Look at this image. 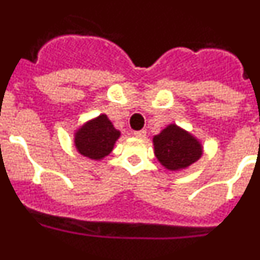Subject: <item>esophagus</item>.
I'll use <instances>...</instances> for the list:
<instances>
[{
    "label": "esophagus",
    "mask_w": 260,
    "mask_h": 260,
    "mask_svg": "<svg viewBox=\"0 0 260 260\" xmlns=\"http://www.w3.org/2000/svg\"><path fill=\"white\" fill-rule=\"evenodd\" d=\"M134 135L137 138H146L147 132L146 130H138V132H134Z\"/></svg>",
    "instance_id": "obj_1"
}]
</instances>
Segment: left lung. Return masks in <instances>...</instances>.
<instances>
[{
    "label": "left lung",
    "mask_w": 260,
    "mask_h": 260,
    "mask_svg": "<svg viewBox=\"0 0 260 260\" xmlns=\"http://www.w3.org/2000/svg\"><path fill=\"white\" fill-rule=\"evenodd\" d=\"M153 148L156 158L168 171L186 169L203 155L201 142L174 123L153 137Z\"/></svg>",
    "instance_id": "1"
}]
</instances>
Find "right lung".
<instances>
[{"label":"right lung","instance_id":"add662e5","mask_svg":"<svg viewBox=\"0 0 260 260\" xmlns=\"http://www.w3.org/2000/svg\"><path fill=\"white\" fill-rule=\"evenodd\" d=\"M121 133L114 128L107 114H100L80 126L74 134V144L80 155L102 160L113 150Z\"/></svg>","mask_w":260,"mask_h":260}]
</instances>
